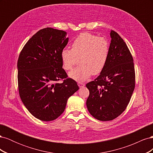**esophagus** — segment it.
Wrapping results in <instances>:
<instances>
[{"mask_svg":"<svg viewBox=\"0 0 153 153\" xmlns=\"http://www.w3.org/2000/svg\"><path fill=\"white\" fill-rule=\"evenodd\" d=\"M78 85L79 86V87H83L85 86V84L84 83H82V82H78Z\"/></svg>","mask_w":153,"mask_h":153,"instance_id":"1","label":"esophagus"}]
</instances>
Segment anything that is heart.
<instances>
[{
	"instance_id": "obj_1",
	"label": "heart",
	"mask_w": 153,
	"mask_h": 153,
	"mask_svg": "<svg viewBox=\"0 0 153 153\" xmlns=\"http://www.w3.org/2000/svg\"><path fill=\"white\" fill-rule=\"evenodd\" d=\"M109 44L103 37H97L84 32L74 39L71 49L64 48L61 52L62 66L66 70H71L80 62L75 69L69 73V76L76 81H84L92 74L98 75L103 70L107 62Z\"/></svg>"
}]
</instances>
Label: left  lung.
Instances as JSON below:
<instances>
[{
	"label": "left lung",
	"mask_w": 153,
	"mask_h": 153,
	"mask_svg": "<svg viewBox=\"0 0 153 153\" xmlns=\"http://www.w3.org/2000/svg\"><path fill=\"white\" fill-rule=\"evenodd\" d=\"M107 62L94 81L86 84L89 113L100 121H111L121 115L130 101L135 85L133 59L126 43L116 32L110 31Z\"/></svg>",
	"instance_id": "left-lung-1"
}]
</instances>
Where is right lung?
Here are the masks:
<instances>
[{"label": "right lung", "instance_id": "1", "mask_svg": "<svg viewBox=\"0 0 153 153\" xmlns=\"http://www.w3.org/2000/svg\"><path fill=\"white\" fill-rule=\"evenodd\" d=\"M66 32L47 27L32 36L18 57V84L23 103L43 121L57 119L79 89L62 68L61 52L68 43ZM64 79L62 83L56 82Z\"/></svg>", "mask_w": 153, "mask_h": 153}]
</instances>
